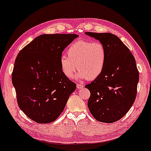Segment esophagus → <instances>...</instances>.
Masks as SVG:
<instances>
[{
	"label": "esophagus",
	"instance_id": "1",
	"mask_svg": "<svg viewBox=\"0 0 151 151\" xmlns=\"http://www.w3.org/2000/svg\"><path fill=\"white\" fill-rule=\"evenodd\" d=\"M84 87L83 84H81V83H78L77 84V88L78 89H82Z\"/></svg>",
	"mask_w": 151,
	"mask_h": 151
}]
</instances>
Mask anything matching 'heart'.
<instances>
[{
    "instance_id": "b5f03b06",
    "label": "heart",
    "mask_w": 151,
    "mask_h": 151,
    "mask_svg": "<svg viewBox=\"0 0 151 151\" xmlns=\"http://www.w3.org/2000/svg\"><path fill=\"white\" fill-rule=\"evenodd\" d=\"M67 54L68 56L62 55L60 59L61 70L66 78H73L77 68L78 77L88 80L97 78L104 71L107 50L101 42L81 40L69 46Z\"/></svg>"
}]
</instances>
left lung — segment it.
<instances>
[{
	"mask_svg": "<svg viewBox=\"0 0 151 151\" xmlns=\"http://www.w3.org/2000/svg\"><path fill=\"white\" fill-rule=\"evenodd\" d=\"M86 34L99 40L107 50L103 72L85 86L90 91L88 106L99 122L114 123L126 115L136 99L139 73L135 60L128 47L114 34Z\"/></svg>",
	"mask_w": 151,
	"mask_h": 151,
	"instance_id": "obj_1",
	"label": "left lung"
}]
</instances>
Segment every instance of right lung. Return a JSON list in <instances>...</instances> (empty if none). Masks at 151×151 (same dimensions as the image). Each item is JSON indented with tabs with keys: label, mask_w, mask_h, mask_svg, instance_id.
Returning <instances> with one entry per match:
<instances>
[{
	"label": "right lung",
	"mask_w": 151,
	"mask_h": 151,
	"mask_svg": "<svg viewBox=\"0 0 151 151\" xmlns=\"http://www.w3.org/2000/svg\"><path fill=\"white\" fill-rule=\"evenodd\" d=\"M75 34H43L20 50L12 73L18 107L38 123L56 120L76 84L62 73L60 59Z\"/></svg>",
	"instance_id": "right-lung-1"
}]
</instances>
